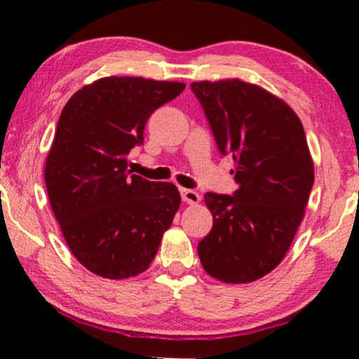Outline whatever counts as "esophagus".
Here are the masks:
<instances>
[{
  "label": "esophagus",
  "instance_id": "34e87169",
  "mask_svg": "<svg viewBox=\"0 0 359 359\" xmlns=\"http://www.w3.org/2000/svg\"><path fill=\"white\" fill-rule=\"evenodd\" d=\"M181 198H183L186 204H198L201 201L199 193H196L194 189H186V188H181Z\"/></svg>",
  "mask_w": 359,
  "mask_h": 359
}]
</instances>
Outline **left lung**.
Segmentation results:
<instances>
[{
  "label": "left lung",
  "mask_w": 359,
  "mask_h": 359,
  "mask_svg": "<svg viewBox=\"0 0 359 359\" xmlns=\"http://www.w3.org/2000/svg\"><path fill=\"white\" fill-rule=\"evenodd\" d=\"M191 90L238 184L233 196L204 194L214 224L198 245L201 264L222 283H253L283 262L306 215L313 184L306 132L281 97L240 78Z\"/></svg>",
  "instance_id": "1"
}]
</instances>
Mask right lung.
Wrapping results in <instances>:
<instances>
[{
    "label": "right lung",
    "instance_id": "1",
    "mask_svg": "<svg viewBox=\"0 0 359 359\" xmlns=\"http://www.w3.org/2000/svg\"><path fill=\"white\" fill-rule=\"evenodd\" d=\"M184 86L104 76L63 107L46 158L47 194L73 257L97 276L147 271L178 212V188L130 175L127 155L144 142L151 112Z\"/></svg>",
    "mask_w": 359,
    "mask_h": 359
}]
</instances>
